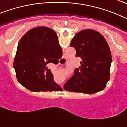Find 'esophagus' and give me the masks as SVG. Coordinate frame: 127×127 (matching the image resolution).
Wrapping results in <instances>:
<instances>
[{"label":"esophagus","instance_id":"1","mask_svg":"<svg viewBox=\"0 0 127 127\" xmlns=\"http://www.w3.org/2000/svg\"><path fill=\"white\" fill-rule=\"evenodd\" d=\"M62 60H65V58H62Z\"/></svg>","mask_w":127,"mask_h":127}]
</instances>
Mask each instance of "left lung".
<instances>
[{"label":"left lung","mask_w":127,"mask_h":127,"mask_svg":"<svg viewBox=\"0 0 127 127\" xmlns=\"http://www.w3.org/2000/svg\"><path fill=\"white\" fill-rule=\"evenodd\" d=\"M76 57L82 59L81 66L64 85L69 92L93 94L102 90L109 80L112 57L105 38L92 29L81 30L72 39Z\"/></svg>","instance_id":"obj_1"}]
</instances>
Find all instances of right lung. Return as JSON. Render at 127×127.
<instances>
[{
    "mask_svg": "<svg viewBox=\"0 0 127 127\" xmlns=\"http://www.w3.org/2000/svg\"><path fill=\"white\" fill-rule=\"evenodd\" d=\"M61 53L62 49L52 29L38 27L29 30L18 43L13 64L19 83L32 92L61 90L46 67Z\"/></svg>",
    "mask_w": 127,
    "mask_h": 127,
    "instance_id": "add662e5",
    "label": "right lung"
}]
</instances>
